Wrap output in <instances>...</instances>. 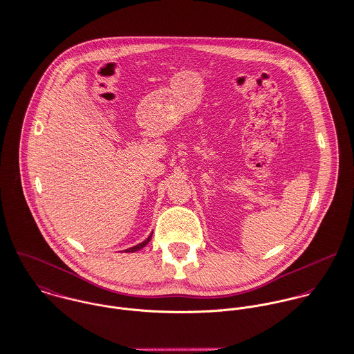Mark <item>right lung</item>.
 <instances>
[{
    "mask_svg": "<svg viewBox=\"0 0 354 354\" xmlns=\"http://www.w3.org/2000/svg\"><path fill=\"white\" fill-rule=\"evenodd\" d=\"M151 237H152V235L148 236L142 243H140V244H137V245H134V247H130V248H127V250H124L126 252H134V251H137V250H141L142 247H145L147 244H148V241L151 240Z\"/></svg>",
    "mask_w": 354,
    "mask_h": 354,
    "instance_id": "add662e5",
    "label": "right lung"
}]
</instances>
